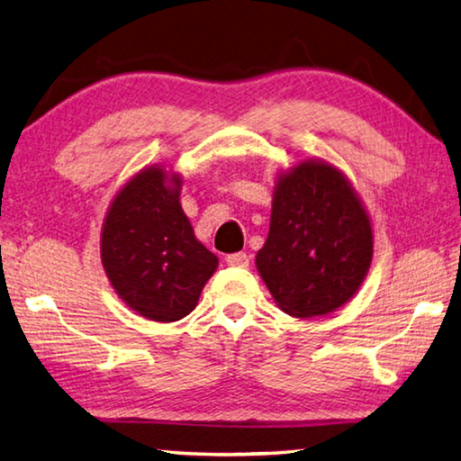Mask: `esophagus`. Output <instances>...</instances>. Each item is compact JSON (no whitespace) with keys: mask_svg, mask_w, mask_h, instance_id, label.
I'll list each match as a JSON object with an SVG mask.
<instances>
[{"mask_svg":"<svg viewBox=\"0 0 461 461\" xmlns=\"http://www.w3.org/2000/svg\"><path fill=\"white\" fill-rule=\"evenodd\" d=\"M225 262H228V266H233V267H246L249 264V256L246 252L230 254L228 258H225Z\"/></svg>","mask_w":461,"mask_h":461,"instance_id":"1","label":"esophagus"}]
</instances>
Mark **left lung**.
I'll return each mask as SVG.
<instances>
[{
	"label": "left lung",
	"mask_w": 461,
	"mask_h": 461,
	"mask_svg": "<svg viewBox=\"0 0 461 461\" xmlns=\"http://www.w3.org/2000/svg\"><path fill=\"white\" fill-rule=\"evenodd\" d=\"M373 259L371 221L345 175L306 161L278 179L258 272L284 312L312 318L355 294Z\"/></svg>",
	"instance_id": "8db88e82"
}]
</instances>
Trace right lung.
Segmentation results:
<instances>
[{
  "instance_id": "right-lung-1",
  "label": "right lung",
  "mask_w": 461,
  "mask_h": 461,
  "mask_svg": "<svg viewBox=\"0 0 461 461\" xmlns=\"http://www.w3.org/2000/svg\"><path fill=\"white\" fill-rule=\"evenodd\" d=\"M179 177L158 167L135 175L108 209L100 256L124 303L157 322L194 311L217 267L215 254L197 241L179 203Z\"/></svg>"
}]
</instances>
